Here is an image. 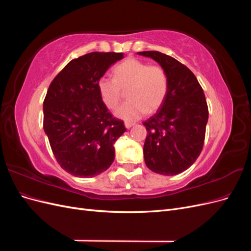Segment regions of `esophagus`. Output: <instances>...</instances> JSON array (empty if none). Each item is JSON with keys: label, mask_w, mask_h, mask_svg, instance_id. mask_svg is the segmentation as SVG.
I'll use <instances>...</instances> for the list:
<instances>
[{"label": "esophagus", "mask_w": 251, "mask_h": 251, "mask_svg": "<svg viewBox=\"0 0 251 251\" xmlns=\"http://www.w3.org/2000/svg\"><path fill=\"white\" fill-rule=\"evenodd\" d=\"M134 126V124H131V123H126L125 124V126L126 127V128H130V127H132Z\"/></svg>", "instance_id": "obj_1"}]
</instances>
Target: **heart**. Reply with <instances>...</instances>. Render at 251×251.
<instances>
[{
	"label": "heart",
	"instance_id": "heart-1",
	"mask_svg": "<svg viewBox=\"0 0 251 251\" xmlns=\"http://www.w3.org/2000/svg\"><path fill=\"white\" fill-rule=\"evenodd\" d=\"M114 78L101 76L97 81L100 100L114 109L126 89L128 100L116 109L115 116L126 123L141 118L148 112L157 110L168 93V77L161 67L150 66L137 58H127L113 69Z\"/></svg>",
	"mask_w": 251,
	"mask_h": 251
}]
</instances>
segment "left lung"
<instances>
[{"instance_id":"8db88e82","label":"left lung","mask_w":251,"mask_h":251,"mask_svg":"<svg viewBox=\"0 0 251 251\" xmlns=\"http://www.w3.org/2000/svg\"><path fill=\"white\" fill-rule=\"evenodd\" d=\"M137 54L154 59L168 77L160 109L143 123L148 132L144 161L151 172L174 176L186 171L201 153L208 120L206 100L194 73L177 59L158 51Z\"/></svg>"}]
</instances>
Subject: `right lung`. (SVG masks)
<instances>
[{"instance_id":"add662e5","label":"right lung","mask_w":251,"mask_h":251,"mask_svg":"<svg viewBox=\"0 0 251 251\" xmlns=\"http://www.w3.org/2000/svg\"><path fill=\"white\" fill-rule=\"evenodd\" d=\"M124 57L121 52H91L74 58L48 89L44 131L58 164L75 177H95L115 158L114 143L126 127L100 100L97 81Z\"/></svg>"}]
</instances>
